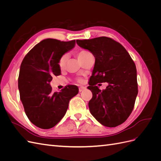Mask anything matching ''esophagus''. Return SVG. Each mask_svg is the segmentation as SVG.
<instances>
[{
    "mask_svg": "<svg viewBox=\"0 0 161 161\" xmlns=\"http://www.w3.org/2000/svg\"><path fill=\"white\" fill-rule=\"evenodd\" d=\"M86 89V87L85 86H80L79 88V92H82V91H84Z\"/></svg>",
    "mask_w": 161,
    "mask_h": 161,
    "instance_id": "1",
    "label": "esophagus"
}]
</instances>
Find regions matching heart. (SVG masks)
Wrapping results in <instances>:
<instances>
[{"label": "heart", "mask_w": 161, "mask_h": 161, "mask_svg": "<svg viewBox=\"0 0 161 161\" xmlns=\"http://www.w3.org/2000/svg\"><path fill=\"white\" fill-rule=\"evenodd\" d=\"M76 55L79 58V59L81 61V62H83L87 58H88L89 56H91V53L89 52L88 50H80L79 51L76 52ZM68 59V55L66 53L65 54H63L60 58L59 60H58V66H59V69L60 70L64 69V68L66 66V64L67 62ZM77 81L79 82H82V80L81 79H78Z\"/></svg>", "instance_id": "obj_1"}]
</instances>
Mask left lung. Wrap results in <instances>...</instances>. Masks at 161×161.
<instances>
[{
	"label": "left lung",
	"instance_id": "obj_1",
	"mask_svg": "<svg viewBox=\"0 0 161 161\" xmlns=\"http://www.w3.org/2000/svg\"><path fill=\"white\" fill-rule=\"evenodd\" d=\"M76 43L95 58L87 87L92 93L89 102L91 114L107 127L123 124L132 111L138 95L135 63L124 47L110 37L78 40ZM105 81L108 86L101 91L96 85Z\"/></svg>",
	"mask_w": 161,
	"mask_h": 161
}]
</instances>
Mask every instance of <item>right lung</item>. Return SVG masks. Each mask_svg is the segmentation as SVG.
<instances>
[{
    "label": "right lung",
    "mask_w": 161,
    "mask_h": 161,
    "mask_svg": "<svg viewBox=\"0 0 161 161\" xmlns=\"http://www.w3.org/2000/svg\"><path fill=\"white\" fill-rule=\"evenodd\" d=\"M75 43L46 39L34 46L21 62L18 79L20 99L28 119L38 128L55 126L64 116L70 100L79 92L76 85L54 92L50 85L53 76L61 75L60 58Z\"/></svg>",
    "instance_id": "right-lung-1"
}]
</instances>
